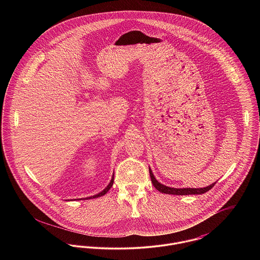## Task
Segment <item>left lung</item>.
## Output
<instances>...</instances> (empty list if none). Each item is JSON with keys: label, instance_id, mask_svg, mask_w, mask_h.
<instances>
[{"label": "left lung", "instance_id": "left-lung-1", "mask_svg": "<svg viewBox=\"0 0 260 260\" xmlns=\"http://www.w3.org/2000/svg\"><path fill=\"white\" fill-rule=\"evenodd\" d=\"M149 173H150L151 181H152L154 187L161 193L171 194V195H200V194H204V193H206V192L210 190L216 183V182H214V183L210 184V186H207L205 188H178L177 189V188H172V187L162 185L159 181H157V179L153 175L151 169H149Z\"/></svg>", "mask_w": 260, "mask_h": 260}]
</instances>
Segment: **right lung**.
<instances>
[{
  "label": "right lung",
  "instance_id": "1",
  "mask_svg": "<svg viewBox=\"0 0 260 260\" xmlns=\"http://www.w3.org/2000/svg\"><path fill=\"white\" fill-rule=\"evenodd\" d=\"M113 182H114V175H113V177H112L111 181H110V183L108 184V186L103 190V191H101L100 193H99L98 195H94V196H92V197H89V198L87 199H94V198H99V197H101V196H103V195H105L108 191H109V189L111 188L112 185H113Z\"/></svg>",
  "mask_w": 260,
  "mask_h": 260
}]
</instances>
